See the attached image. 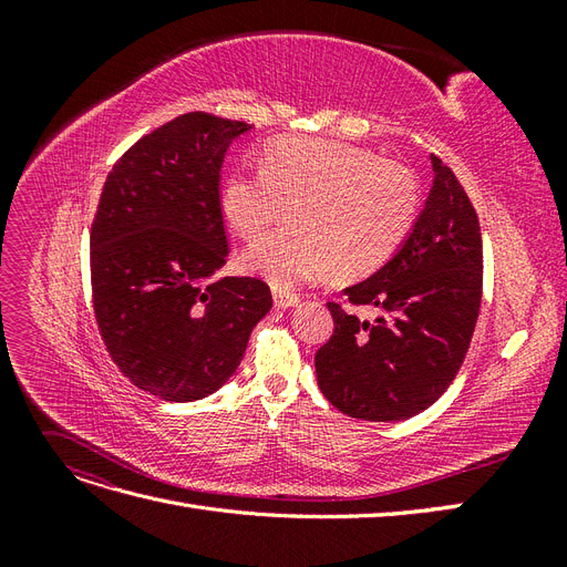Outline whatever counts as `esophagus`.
Instances as JSON below:
<instances>
[{
  "label": "esophagus",
  "instance_id": "obj_1",
  "mask_svg": "<svg viewBox=\"0 0 567 567\" xmlns=\"http://www.w3.org/2000/svg\"><path fill=\"white\" fill-rule=\"evenodd\" d=\"M300 298L296 293H284V290H274V307L277 310H288V307H296Z\"/></svg>",
  "mask_w": 567,
  "mask_h": 567
}]
</instances>
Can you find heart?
<instances>
[{
	"label": "heart",
	"instance_id": "b5f03b06",
	"mask_svg": "<svg viewBox=\"0 0 567 567\" xmlns=\"http://www.w3.org/2000/svg\"><path fill=\"white\" fill-rule=\"evenodd\" d=\"M221 210L238 236L257 238L293 208V229L244 252V269L288 290L338 271L359 279L400 250L419 213V186L400 163L329 140L271 142L260 173L236 169L221 184Z\"/></svg>",
	"mask_w": 567,
	"mask_h": 567
}]
</instances>
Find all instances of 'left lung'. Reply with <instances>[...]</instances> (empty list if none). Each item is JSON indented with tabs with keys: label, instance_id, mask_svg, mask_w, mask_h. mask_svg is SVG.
Segmentation results:
<instances>
[{
	"label": "left lung",
	"instance_id": "left-lung-1",
	"mask_svg": "<svg viewBox=\"0 0 567 567\" xmlns=\"http://www.w3.org/2000/svg\"><path fill=\"white\" fill-rule=\"evenodd\" d=\"M433 186L400 250L371 277L348 286L350 305L329 302L336 323L317 352V383L342 414L406 421L435 404L468 352L483 298V234L468 194L431 156Z\"/></svg>",
	"mask_w": 567,
	"mask_h": 567
}]
</instances>
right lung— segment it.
Segmentation results:
<instances>
[{"label": "right lung", "mask_w": 567, "mask_h": 567, "mask_svg": "<svg viewBox=\"0 0 567 567\" xmlns=\"http://www.w3.org/2000/svg\"><path fill=\"white\" fill-rule=\"evenodd\" d=\"M252 125L186 113L142 136L109 173L90 236L94 315L115 367L165 402H194L236 373L271 310L269 286L215 274L229 244L219 173Z\"/></svg>", "instance_id": "right-lung-1"}]
</instances>
